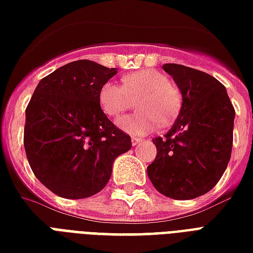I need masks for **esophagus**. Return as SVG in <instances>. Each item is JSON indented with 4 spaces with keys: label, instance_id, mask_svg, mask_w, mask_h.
I'll list each match as a JSON object with an SVG mask.
<instances>
[{
    "label": "esophagus",
    "instance_id": "esophagus-1",
    "mask_svg": "<svg viewBox=\"0 0 253 253\" xmlns=\"http://www.w3.org/2000/svg\"><path fill=\"white\" fill-rule=\"evenodd\" d=\"M139 142H142L141 138H132V139H131V145L135 146V145H138Z\"/></svg>",
    "mask_w": 253,
    "mask_h": 253
}]
</instances>
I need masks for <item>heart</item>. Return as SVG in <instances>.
Here are the masks:
<instances>
[{"label":"heart","instance_id":"heart-1","mask_svg":"<svg viewBox=\"0 0 253 253\" xmlns=\"http://www.w3.org/2000/svg\"><path fill=\"white\" fill-rule=\"evenodd\" d=\"M121 84L106 82L99 89L98 99L102 111L111 119H118L136 100L141 112L122 118L118 126L135 136L150 132L158 123L168 126L178 115L181 93L165 74L155 69H139L126 74Z\"/></svg>","mask_w":253,"mask_h":253}]
</instances>
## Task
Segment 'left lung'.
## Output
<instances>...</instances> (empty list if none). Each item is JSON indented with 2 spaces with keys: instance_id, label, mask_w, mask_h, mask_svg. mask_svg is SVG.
<instances>
[{
  "instance_id": "left-lung-1",
  "label": "left lung",
  "mask_w": 253,
  "mask_h": 253,
  "mask_svg": "<svg viewBox=\"0 0 253 253\" xmlns=\"http://www.w3.org/2000/svg\"><path fill=\"white\" fill-rule=\"evenodd\" d=\"M182 95V106L165 136L153 139L157 157L147 166L166 197L192 200L216 186L231 160L235 108L225 87L209 74L164 64Z\"/></svg>"
}]
</instances>
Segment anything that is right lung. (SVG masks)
I'll return each instance as SVG.
<instances>
[{
	"instance_id": "1",
	"label": "right lung",
	"mask_w": 253,
	"mask_h": 253,
	"mask_svg": "<svg viewBox=\"0 0 253 253\" xmlns=\"http://www.w3.org/2000/svg\"><path fill=\"white\" fill-rule=\"evenodd\" d=\"M117 72L91 60L72 61L41 79L28 104V162L41 184L60 197L99 193L115 158L131 149V138L99 106V89Z\"/></svg>"
}]
</instances>
